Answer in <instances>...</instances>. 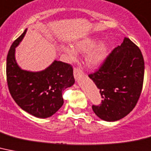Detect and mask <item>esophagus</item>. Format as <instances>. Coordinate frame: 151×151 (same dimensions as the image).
<instances>
[{"mask_svg":"<svg viewBox=\"0 0 151 151\" xmlns=\"http://www.w3.org/2000/svg\"><path fill=\"white\" fill-rule=\"evenodd\" d=\"M82 73H83V71H82V70L79 67H76L73 68V75H74V78H77L78 76L81 75Z\"/></svg>","mask_w":151,"mask_h":151,"instance_id":"obj_1","label":"esophagus"}]
</instances>
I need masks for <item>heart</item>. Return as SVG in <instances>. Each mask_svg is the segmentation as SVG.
<instances>
[{
  "label": "heart",
  "mask_w": 151,
  "mask_h": 151,
  "mask_svg": "<svg viewBox=\"0 0 151 151\" xmlns=\"http://www.w3.org/2000/svg\"><path fill=\"white\" fill-rule=\"evenodd\" d=\"M98 41L93 39H84L80 40L74 44V48L80 52H88L97 46ZM95 48V47H94ZM63 51L67 53L71 60L75 58V51L69 47H63ZM107 51V46L105 44H100L96 47L91 52L88 53L86 57V63L90 67H95L101 63L105 58Z\"/></svg>",
  "instance_id": "1"
}]
</instances>
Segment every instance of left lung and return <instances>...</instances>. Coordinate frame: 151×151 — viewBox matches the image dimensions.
Listing matches in <instances>:
<instances>
[{
    "label": "left lung",
    "mask_w": 151,
    "mask_h": 151,
    "mask_svg": "<svg viewBox=\"0 0 151 151\" xmlns=\"http://www.w3.org/2000/svg\"><path fill=\"white\" fill-rule=\"evenodd\" d=\"M102 100L92 109L101 119L114 122L127 116L141 95L144 60L139 47L129 38L106 56L94 73L88 74Z\"/></svg>",
    "instance_id": "obj_1"
}]
</instances>
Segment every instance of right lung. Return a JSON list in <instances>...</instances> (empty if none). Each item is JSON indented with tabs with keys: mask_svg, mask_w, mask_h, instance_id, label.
I'll use <instances>...</instances> for the list:
<instances>
[{
	"mask_svg": "<svg viewBox=\"0 0 151 151\" xmlns=\"http://www.w3.org/2000/svg\"><path fill=\"white\" fill-rule=\"evenodd\" d=\"M26 29L16 39L7 56L6 75L10 94L21 109L38 118H48L63 104L62 92L75 81L70 63L55 60L45 70L29 72L21 70L14 58L15 47Z\"/></svg>",
	"mask_w": 151,
	"mask_h": 151,
	"instance_id": "obj_1",
	"label": "right lung"
}]
</instances>
